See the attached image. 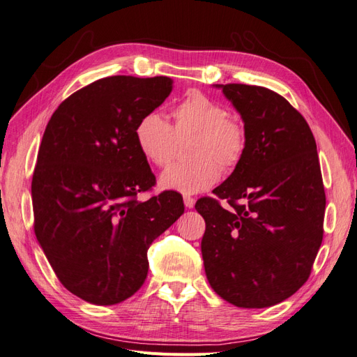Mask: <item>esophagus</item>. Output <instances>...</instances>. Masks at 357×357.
<instances>
[{
    "mask_svg": "<svg viewBox=\"0 0 357 357\" xmlns=\"http://www.w3.org/2000/svg\"><path fill=\"white\" fill-rule=\"evenodd\" d=\"M185 205H186V208H193L195 207V198H192V197H189V195H186L185 198Z\"/></svg>",
    "mask_w": 357,
    "mask_h": 357,
    "instance_id": "obj_1",
    "label": "esophagus"
}]
</instances>
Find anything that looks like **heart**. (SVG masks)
<instances>
[{
	"label": "heart",
	"mask_w": 357,
	"mask_h": 357,
	"mask_svg": "<svg viewBox=\"0 0 357 357\" xmlns=\"http://www.w3.org/2000/svg\"><path fill=\"white\" fill-rule=\"evenodd\" d=\"M172 126L158 112L138 119L134 138L139 153L156 167L168 165L176 153L178 139L189 142L193 158L168 167L159 177L162 189L198 193L219 180L220 169L229 171L240 164L245 152L243 125L228 117L225 107L201 92H189L172 110Z\"/></svg>",
	"instance_id": "b5f03b06"
}]
</instances>
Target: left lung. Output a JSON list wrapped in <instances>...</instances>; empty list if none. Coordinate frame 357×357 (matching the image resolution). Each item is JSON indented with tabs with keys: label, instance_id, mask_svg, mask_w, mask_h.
Here are the masks:
<instances>
[{
	"label": "left lung",
	"instance_id": "obj_1",
	"mask_svg": "<svg viewBox=\"0 0 357 357\" xmlns=\"http://www.w3.org/2000/svg\"><path fill=\"white\" fill-rule=\"evenodd\" d=\"M241 114L245 152L195 208L213 290L232 305L278 304L304 284L323 240L326 197L316 139L302 114L262 86L214 84Z\"/></svg>",
	"mask_w": 357,
	"mask_h": 357
}]
</instances>
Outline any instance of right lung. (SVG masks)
I'll return each mask as SVG.
<instances>
[{"instance_id": "add662e5", "label": "right lung", "mask_w": 357, "mask_h": 357, "mask_svg": "<svg viewBox=\"0 0 357 357\" xmlns=\"http://www.w3.org/2000/svg\"><path fill=\"white\" fill-rule=\"evenodd\" d=\"M171 91L164 75L100 79L61 102L43 135L31 185L34 232L63 287L91 304L132 296L147 277L150 244L185 213L172 190L137 199L156 178L134 129Z\"/></svg>"}]
</instances>
